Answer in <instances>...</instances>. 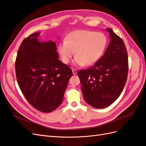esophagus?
Wrapping results in <instances>:
<instances>
[{"label": "esophagus", "instance_id": "esophagus-1", "mask_svg": "<svg viewBox=\"0 0 146 146\" xmlns=\"http://www.w3.org/2000/svg\"><path fill=\"white\" fill-rule=\"evenodd\" d=\"M72 73H73V74H74V75H76V74L77 73V70L74 69H72Z\"/></svg>", "mask_w": 146, "mask_h": 146}]
</instances>
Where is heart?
Listing matches in <instances>:
<instances>
[{
  "mask_svg": "<svg viewBox=\"0 0 146 146\" xmlns=\"http://www.w3.org/2000/svg\"><path fill=\"white\" fill-rule=\"evenodd\" d=\"M107 41V38L102 33L79 30L69 33L65 40L60 42L58 49L63 63H68L75 52V63L90 66L100 58Z\"/></svg>",
  "mask_w": 146,
  "mask_h": 146,
  "instance_id": "heart-1",
  "label": "heart"
}]
</instances>
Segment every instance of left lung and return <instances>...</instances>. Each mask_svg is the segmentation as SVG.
<instances>
[{"label": "left lung", "instance_id": "left-lung-1", "mask_svg": "<svg viewBox=\"0 0 146 146\" xmlns=\"http://www.w3.org/2000/svg\"><path fill=\"white\" fill-rule=\"evenodd\" d=\"M107 30L111 40L104 55L90 68L78 72L84 99L99 109L108 107L119 98L129 70L124 42L111 29Z\"/></svg>", "mask_w": 146, "mask_h": 146}]
</instances>
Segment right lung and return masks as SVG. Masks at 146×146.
Segmentation results:
<instances>
[{"instance_id": "obj_1", "label": "right lung", "mask_w": 146, "mask_h": 146, "mask_svg": "<svg viewBox=\"0 0 146 146\" xmlns=\"http://www.w3.org/2000/svg\"><path fill=\"white\" fill-rule=\"evenodd\" d=\"M39 32L21 42L15 61L17 82L23 95L35 108L54 111L62 103L72 71L59 60L54 41L39 42Z\"/></svg>"}]
</instances>
